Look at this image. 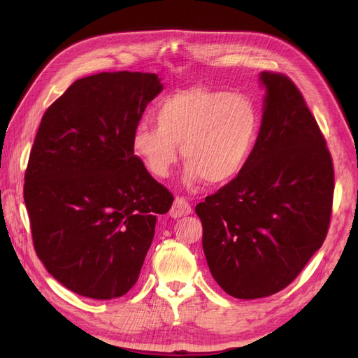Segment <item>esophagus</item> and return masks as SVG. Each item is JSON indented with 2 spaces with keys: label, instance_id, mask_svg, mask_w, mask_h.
Returning <instances> with one entry per match:
<instances>
[{
  "label": "esophagus",
  "instance_id": "1",
  "mask_svg": "<svg viewBox=\"0 0 358 358\" xmlns=\"http://www.w3.org/2000/svg\"><path fill=\"white\" fill-rule=\"evenodd\" d=\"M191 210L192 209H191V204L188 203V200L185 197L178 196L170 209V216H173V218H180V216L189 215Z\"/></svg>",
  "mask_w": 358,
  "mask_h": 358
}]
</instances>
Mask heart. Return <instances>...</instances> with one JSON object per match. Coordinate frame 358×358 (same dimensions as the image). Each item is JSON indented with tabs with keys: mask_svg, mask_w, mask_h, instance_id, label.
Returning <instances> with one entry per match:
<instances>
[{
	"mask_svg": "<svg viewBox=\"0 0 358 358\" xmlns=\"http://www.w3.org/2000/svg\"><path fill=\"white\" fill-rule=\"evenodd\" d=\"M155 121L138 122L131 148L157 178H167L179 157L187 180L222 185L237 178L251 159L259 133V115L245 95L191 86L162 99Z\"/></svg>",
	"mask_w": 358,
	"mask_h": 358,
	"instance_id": "heart-1",
	"label": "heart"
}]
</instances>
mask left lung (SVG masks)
<instances>
[{
  "label": "left lung",
  "mask_w": 358,
  "mask_h": 358,
  "mask_svg": "<svg viewBox=\"0 0 358 358\" xmlns=\"http://www.w3.org/2000/svg\"><path fill=\"white\" fill-rule=\"evenodd\" d=\"M264 112L239 176L196 206L203 251L236 299L272 296L294 280L326 239L334 170L315 117L288 76L263 71Z\"/></svg>",
  "instance_id": "8db88e82"
}]
</instances>
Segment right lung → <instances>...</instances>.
I'll return each instance as SVG.
<instances>
[{
  "label": "right lung",
  "mask_w": 358,
  "mask_h": 358,
  "mask_svg": "<svg viewBox=\"0 0 358 358\" xmlns=\"http://www.w3.org/2000/svg\"><path fill=\"white\" fill-rule=\"evenodd\" d=\"M161 90L155 73H99L76 80L41 117L24 185L32 243L48 272L76 294H127L157 216L175 200L131 148Z\"/></svg>",
  "instance_id": "obj_1"
}]
</instances>
